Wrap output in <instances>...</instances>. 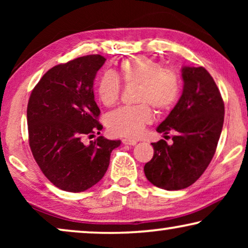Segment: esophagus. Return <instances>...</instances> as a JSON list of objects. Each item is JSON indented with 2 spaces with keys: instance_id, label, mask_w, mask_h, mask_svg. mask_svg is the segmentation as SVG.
I'll use <instances>...</instances> for the list:
<instances>
[{
  "instance_id": "1",
  "label": "esophagus",
  "mask_w": 248,
  "mask_h": 248,
  "mask_svg": "<svg viewBox=\"0 0 248 248\" xmlns=\"http://www.w3.org/2000/svg\"><path fill=\"white\" fill-rule=\"evenodd\" d=\"M122 142H123V144H125V145H135V144H137V141L128 140V139H124V140Z\"/></svg>"
}]
</instances>
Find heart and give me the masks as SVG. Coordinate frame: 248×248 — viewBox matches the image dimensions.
Wrapping results in <instances>:
<instances>
[{
  "label": "heart",
  "instance_id": "1",
  "mask_svg": "<svg viewBox=\"0 0 248 248\" xmlns=\"http://www.w3.org/2000/svg\"><path fill=\"white\" fill-rule=\"evenodd\" d=\"M121 77L126 84H138L137 106L123 107L107 116V127L113 135L137 139L154 118L150 106L159 111L174 107L181 93V81L177 73L164 69L161 63L140 56L125 60L120 65ZM97 93L101 104L109 107L117 103L121 83L113 72H105L98 81Z\"/></svg>",
  "mask_w": 248,
  "mask_h": 248
}]
</instances>
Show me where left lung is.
Here are the masks:
<instances>
[{"instance_id": "1", "label": "left lung", "mask_w": 248, "mask_h": 248, "mask_svg": "<svg viewBox=\"0 0 248 248\" xmlns=\"http://www.w3.org/2000/svg\"><path fill=\"white\" fill-rule=\"evenodd\" d=\"M184 81L178 103L157 127L165 137L175 131L172 144L152 143L154 157L144 166L148 181L157 187L177 191L200 178L215 155L225 117L220 91L204 67L183 66Z\"/></svg>"}]
</instances>
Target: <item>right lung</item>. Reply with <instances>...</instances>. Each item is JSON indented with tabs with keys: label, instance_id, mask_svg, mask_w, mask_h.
<instances>
[{
	"label": "right lung",
	"instance_id": "add662e5",
	"mask_svg": "<svg viewBox=\"0 0 248 248\" xmlns=\"http://www.w3.org/2000/svg\"><path fill=\"white\" fill-rule=\"evenodd\" d=\"M105 61L97 54L54 66L30 94V149L43 174L63 191L83 192L97 184L107 171L111 151L121 144L104 137L82 142L103 128L93 81Z\"/></svg>",
	"mask_w": 248,
	"mask_h": 248
}]
</instances>
